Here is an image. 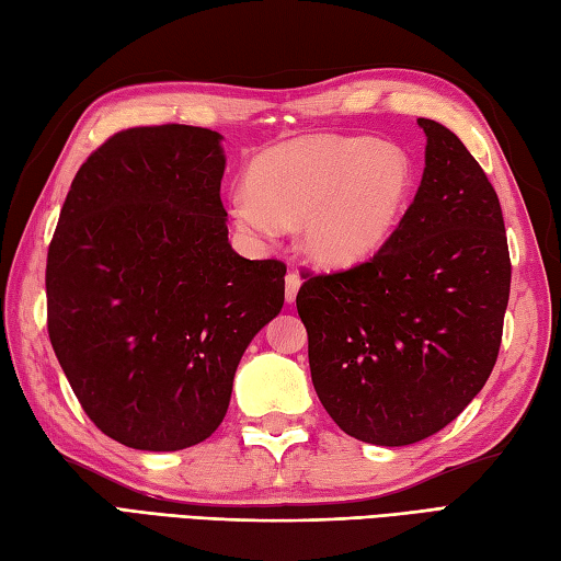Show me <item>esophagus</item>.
<instances>
[{"mask_svg":"<svg viewBox=\"0 0 561 561\" xmlns=\"http://www.w3.org/2000/svg\"><path fill=\"white\" fill-rule=\"evenodd\" d=\"M300 285H302V280H300V276H297V273H288V276H285V302H295V297H297V290H300Z\"/></svg>","mask_w":561,"mask_h":561,"instance_id":"1","label":"esophagus"}]
</instances>
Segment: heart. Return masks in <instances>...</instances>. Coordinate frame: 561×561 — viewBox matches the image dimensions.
<instances>
[{
	"label": "heart",
	"instance_id": "heart-1",
	"mask_svg": "<svg viewBox=\"0 0 561 561\" xmlns=\"http://www.w3.org/2000/svg\"><path fill=\"white\" fill-rule=\"evenodd\" d=\"M249 191L230 215L251 237L300 222L302 251L329 268L380 254L397 234L414 193V164L399 145L365 135H310L261 152L247 171Z\"/></svg>",
	"mask_w": 561,
	"mask_h": 561
}]
</instances>
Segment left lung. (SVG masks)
I'll return each mask as SVG.
<instances>
[{
  "label": "left lung",
  "mask_w": 561,
  "mask_h": 561,
  "mask_svg": "<svg viewBox=\"0 0 561 561\" xmlns=\"http://www.w3.org/2000/svg\"><path fill=\"white\" fill-rule=\"evenodd\" d=\"M426 167L380 254L310 276L297 314L319 402L363 443H419L489 380L511 293L504 215L482 167L445 125L419 118Z\"/></svg>",
  "instance_id": "left-lung-1"
}]
</instances>
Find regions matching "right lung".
I'll use <instances>...</instances> for the list:
<instances>
[{
  "label": "right lung",
  "instance_id": "right-lung-1",
  "mask_svg": "<svg viewBox=\"0 0 561 561\" xmlns=\"http://www.w3.org/2000/svg\"><path fill=\"white\" fill-rule=\"evenodd\" d=\"M222 135L116 133L79 167L48 249V334L87 416L135 450L210 438L280 312L285 264L227 239Z\"/></svg>",
  "mask_w": 561,
  "mask_h": 561
}]
</instances>
